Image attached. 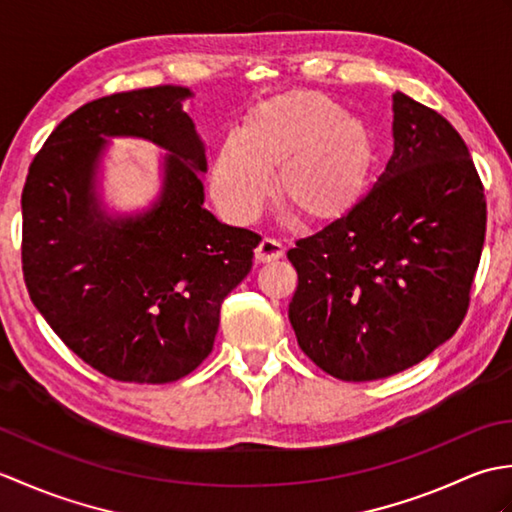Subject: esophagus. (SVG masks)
I'll return each instance as SVG.
<instances>
[{
  "mask_svg": "<svg viewBox=\"0 0 512 512\" xmlns=\"http://www.w3.org/2000/svg\"><path fill=\"white\" fill-rule=\"evenodd\" d=\"M284 255V244L277 242V239H270L264 237L259 246L255 248V259L259 264H270V262H277V259Z\"/></svg>",
  "mask_w": 512,
  "mask_h": 512,
  "instance_id": "34e87169",
  "label": "esophagus"
}]
</instances>
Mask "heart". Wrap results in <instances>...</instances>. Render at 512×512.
<instances>
[{"label":"heart","mask_w":512,"mask_h":512,"mask_svg":"<svg viewBox=\"0 0 512 512\" xmlns=\"http://www.w3.org/2000/svg\"><path fill=\"white\" fill-rule=\"evenodd\" d=\"M372 165L363 121L319 92H292L255 107L242 132H228L213 160L211 193L237 224L255 222L273 193L312 222L343 215Z\"/></svg>","instance_id":"obj_1"}]
</instances>
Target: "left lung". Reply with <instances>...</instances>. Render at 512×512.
<instances>
[{
	"mask_svg": "<svg viewBox=\"0 0 512 512\" xmlns=\"http://www.w3.org/2000/svg\"><path fill=\"white\" fill-rule=\"evenodd\" d=\"M486 235L469 147L436 110L394 94V154L339 220L288 250V319L310 361L347 383L394 376L458 332Z\"/></svg>",
	"mask_w": 512,
	"mask_h": 512,
	"instance_id": "obj_1",
	"label": "left lung"
}]
</instances>
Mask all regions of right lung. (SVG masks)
Masks as SVG:
<instances>
[{
    "mask_svg": "<svg viewBox=\"0 0 512 512\" xmlns=\"http://www.w3.org/2000/svg\"><path fill=\"white\" fill-rule=\"evenodd\" d=\"M178 85L118 92L57 125L21 193V268L54 334L107 378L162 385L213 350L224 297L262 237L204 209V147ZM103 135L154 139L170 153L161 200L112 221L93 195Z\"/></svg>",
    "mask_w": 512,
    "mask_h": 512,
    "instance_id": "1",
    "label": "right lung"
}]
</instances>
